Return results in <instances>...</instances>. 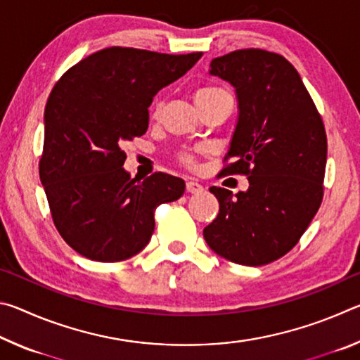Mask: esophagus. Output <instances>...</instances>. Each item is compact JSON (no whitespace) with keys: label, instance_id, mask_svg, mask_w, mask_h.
Masks as SVG:
<instances>
[{"label":"esophagus","instance_id":"obj_1","mask_svg":"<svg viewBox=\"0 0 360 360\" xmlns=\"http://www.w3.org/2000/svg\"><path fill=\"white\" fill-rule=\"evenodd\" d=\"M186 188H187L188 193H198V192L203 191V186L200 184V182H197V181H187L186 182Z\"/></svg>","mask_w":360,"mask_h":360}]
</instances>
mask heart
<instances>
[{
    "instance_id": "heart-1",
    "label": "heart",
    "mask_w": 360,
    "mask_h": 360,
    "mask_svg": "<svg viewBox=\"0 0 360 360\" xmlns=\"http://www.w3.org/2000/svg\"><path fill=\"white\" fill-rule=\"evenodd\" d=\"M222 92H225V90L221 87H216V85H202V87L195 90L193 96H195V101H197V105L200 106ZM157 111H158V101L154 103V114H157ZM181 162L186 163V165H193V157L191 154H187V152H182Z\"/></svg>"
}]
</instances>
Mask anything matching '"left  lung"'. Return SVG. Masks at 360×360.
I'll return each mask as SVG.
<instances>
[{
	"label": "left lung",
	"instance_id": "1",
	"mask_svg": "<svg viewBox=\"0 0 360 360\" xmlns=\"http://www.w3.org/2000/svg\"><path fill=\"white\" fill-rule=\"evenodd\" d=\"M210 75L238 98L230 149L221 174L248 176L236 195L210 187L219 214L203 236L221 257L259 266L288 254L308 229L324 195L327 136L297 70L283 56L241 49L211 62Z\"/></svg>",
	"mask_w": 360,
	"mask_h": 360
}]
</instances>
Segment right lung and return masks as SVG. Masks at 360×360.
I'll list each match as a JSON object with an SVG mask.
<instances>
[{"mask_svg": "<svg viewBox=\"0 0 360 360\" xmlns=\"http://www.w3.org/2000/svg\"><path fill=\"white\" fill-rule=\"evenodd\" d=\"M202 56L108 47L71 66L52 89L39 178L58 233L84 257L136 255L154 231L157 206L184 193V181L167 173L131 179L122 146L144 135L155 94Z\"/></svg>", "mask_w": 360, "mask_h": 360, "instance_id": "right-lung-1", "label": "right lung"}]
</instances>
